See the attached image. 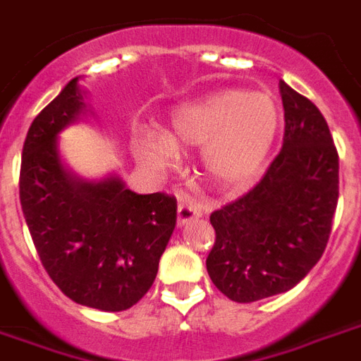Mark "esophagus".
Here are the masks:
<instances>
[{"label":"esophagus","instance_id":"esophagus-1","mask_svg":"<svg viewBox=\"0 0 361 361\" xmlns=\"http://www.w3.org/2000/svg\"><path fill=\"white\" fill-rule=\"evenodd\" d=\"M197 216H202V209L197 207L196 203L190 202V200H180L177 207V222L178 226H184V224H188Z\"/></svg>","mask_w":361,"mask_h":361}]
</instances>
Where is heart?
Returning <instances> with one entry per match:
<instances>
[{"instance_id":"heart-1","label":"heart","mask_w":361,"mask_h":361,"mask_svg":"<svg viewBox=\"0 0 361 361\" xmlns=\"http://www.w3.org/2000/svg\"><path fill=\"white\" fill-rule=\"evenodd\" d=\"M278 133V106L270 94L222 89L173 108L167 133L142 131L133 152L152 171L171 169L178 148H202V165L219 188H242L267 161Z\"/></svg>"}]
</instances>
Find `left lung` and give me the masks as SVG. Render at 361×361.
Segmentation results:
<instances>
[{"label":"left lung","instance_id":"obj_1","mask_svg":"<svg viewBox=\"0 0 361 361\" xmlns=\"http://www.w3.org/2000/svg\"><path fill=\"white\" fill-rule=\"evenodd\" d=\"M283 146L261 183L211 213L207 272L235 302L286 293L325 251L338 200V156L322 112L280 81Z\"/></svg>","mask_w":361,"mask_h":361}]
</instances>
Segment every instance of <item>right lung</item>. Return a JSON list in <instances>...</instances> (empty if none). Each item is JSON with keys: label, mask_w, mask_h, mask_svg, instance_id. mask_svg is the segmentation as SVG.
I'll return each instance as SVG.
<instances>
[{"label": "right lung", "mask_w": 361, "mask_h": 361, "mask_svg": "<svg viewBox=\"0 0 361 361\" xmlns=\"http://www.w3.org/2000/svg\"><path fill=\"white\" fill-rule=\"evenodd\" d=\"M89 114L80 78L32 121L23 148L20 205L43 268L78 305L119 312L150 289L177 224V200L137 194L118 175L68 169L59 135Z\"/></svg>", "instance_id": "obj_1"}]
</instances>
